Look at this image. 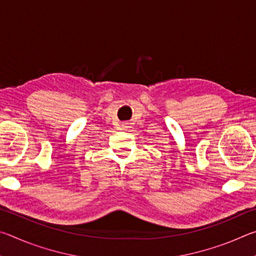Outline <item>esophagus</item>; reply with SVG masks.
<instances>
[{"label":"esophagus","instance_id":"esophagus-1","mask_svg":"<svg viewBox=\"0 0 256 256\" xmlns=\"http://www.w3.org/2000/svg\"><path fill=\"white\" fill-rule=\"evenodd\" d=\"M123 128H124V126H123Z\"/></svg>","mask_w":256,"mask_h":256}]
</instances>
